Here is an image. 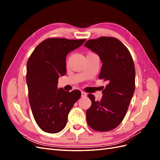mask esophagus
Returning a JSON list of instances; mask_svg holds the SVG:
<instances>
[{"mask_svg": "<svg viewBox=\"0 0 160 160\" xmlns=\"http://www.w3.org/2000/svg\"><path fill=\"white\" fill-rule=\"evenodd\" d=\"M81 96L82 97H86L87 96V93L84 91H81Z\"/></svg>", "mask_w": 160, "mask_h": 160, "instance_id": "obj_1", "label": "esophagus"}]
</instances>
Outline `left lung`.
<instances>
[{
  "label": "left lung",
  "mask_w": 160,
  "mask_h": 160,
  "mask_svg": "<svg viewBox=\"0 0 160 160\" xmlns=\"http://www.w3.org/2000/svg\"><path fill=\"white\" fill-rule=\"evenodd\" d=\"M84 46L100 56L102 66L99 79L108 82L100 101L95 100L93 95H88L91 106L86 112L87 123L95 131H109L123 120L133 96V60L127 47L113 37L91 39Z\"/></svg>",
  "instance_id": "obj_1"
}]
</instances>
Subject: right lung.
Segmentation results:
<instances>
[{
  "instance_id": "1",
  "label": "right lung",
  "mask_w": 160,
  "mask_h": 160,
  "mask_svg": "<svg viewBox=\"0 0 160 160\" xmlns=\"http://www.w3.org/2000/svg\"><path fill=\"white\" fill-rule=\"evenodd\" d=\"M86 39L50 38L37 46L27 63L29 100L35 121L43 131L56 133L65 127L79 90L58 89V78L66 74V56Z\"/></svg>"
}]
</instances>
